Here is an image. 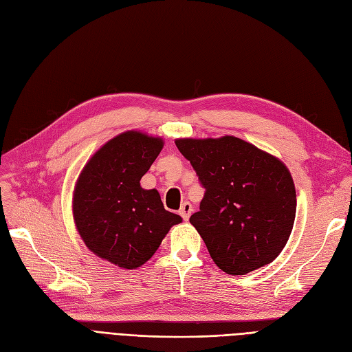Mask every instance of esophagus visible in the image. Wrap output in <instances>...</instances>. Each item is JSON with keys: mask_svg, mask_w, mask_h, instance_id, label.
Listing matches in <instances>:
<instances>
[{"mask_svg": "<svg viewBox=\"0 0 352 352\" xmlns=\"http://www.w3.org/2000/svg\"><path fill=\"white\" fill-rule=\"evenodd\" d=\"M191 212H192V206H191V203H190V201H184L183 205H181V209H179V214H181V218H183L184 221H188V218H190Z\"/></svg>", "mask_w": 352, "mask_h": 352, "instance_id": "obj_1", "label": "esophagus"}]
</instances>
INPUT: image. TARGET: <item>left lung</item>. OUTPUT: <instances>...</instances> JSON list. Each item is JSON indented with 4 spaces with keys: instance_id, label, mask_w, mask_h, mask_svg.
I'll return each mask as SVG.
<instances>
[{
    "instance_id": "1",
    "label": "left lung",
    "mask_w": 352,
    "mask_h": 352,
    "mask_svg": "<svg viewBox=\"0 0 352 352\" xmlns=\"http://www.w3.org/2000/svg\"><path fill=\"white\" fill-rule=\"evenodd\" d=\"M175 144L205 188L190 222L217 266L245 275L274 262L296 219V187L287 166L232 135Z\"/></svg>"
}]
</instances>
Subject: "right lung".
<instances>
[{
  "label": "right lung",
  "mask_w": 352,
  "mask_h": 352,
  "mask_svg": "<svg viewBox=\"0 0 352 352\" xmlns=\"http://www.w3.org/2000/svg\"><path fill=\"white\" fill-rule=\"evenodd\" d=\"M160 138L127 131L92 156L73 199L77 231L90 252L124 269L149 260L181 217L164 208L160 192L140 187L162 151Z\"/></svg>",
  "instance_id": "1"
}]
</instances>
